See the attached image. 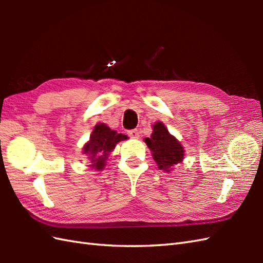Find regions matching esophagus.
<instances>
[{
    "label": "esophagus",
    "mask_w": 263,
    "mask_h": 263,
    "mask_svg": "<svg viewBox=\"0 0 263 263\" xmlns=\"http://www.w3.org/2000/svg\"><path fill=\"white\" fill-rule=\"evenodd\" d=\"M127 135L130 136V138H132V139H139V137H140V135H139V131H138V130H131V131H128Z\"/></svg>",
    "instance_id": "obj_1"
}]
</instances>
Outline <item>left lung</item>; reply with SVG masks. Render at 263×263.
Returning a JSON list of instances; mask_svg holds the SVG:
<instances>
[{
    "label": "left lung",
    "mask_w": 263,
    "mask_h": 263,
    "mask_svg": "<svg viewBox=\"0 0 263 263\" xmlns=\"http://www.w3.org/2000/svg\"><path fill=\"white\" fill-rule=\"evenodd\" d=\"M143 141L150 149L154 160L161 171L168 173L184 159L185 150L183 144L171 135L163 122H156L153 125L152 136L144 138Z\"/></svg>",
    "instance_id": "8db88e82"
}]
</instances>
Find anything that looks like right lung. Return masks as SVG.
<instances>
[{"instance_id":"obj_1","label":"right lung","mask_w":263,"mask_h":263,"mask_svg":"<svg viewBox=\"0 0 263 263\" xmlns=\"http://www.w3.org/2000/svg\"><path fill=\"white\" fill-rule=\"evenodd\" d=\"M126 139H128L127 136L111 130L105 123H98L93 127L90 139L83 146L82 154L88 156L90 161L89 166L91 168L95 171H103L109 154L115 149L116 144Z\"/></svg>"}]
</instances>
